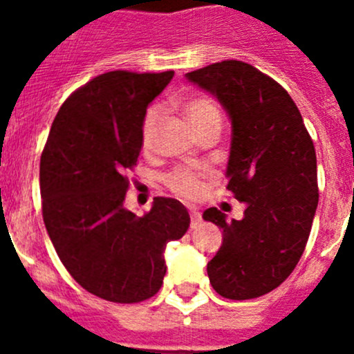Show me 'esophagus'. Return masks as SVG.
Instances as JSON below:
<instances>
[{
  "label": "esophagus",
  "instance_id": "esophagus-1",
  "mask_svg": "<svg viewBox=\"0 0 354 354\" xmlns=\"http://www.w3.org/2000/svg\"><path fill=\"white\" fill-rule=\"evenodd\" d=\"M190 217H192V227H198L200 224H202V216H200V212L198 210H194L192 209L190 210Z\"/></svg>",
  "mask_w": 354,
  "mask_h": 354
}]
</instances>
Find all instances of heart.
<instances>
[{
    "label": "heart",
    "mask_w": 354,
    "mask_h": 354,
    "mask_svg": "<svg viewBox=\"0 0 354 354\" xmlns=\"http://www.w3.org/2000/svg\"><path fill=\"white\" fill-rule=\"evenodd\" d=\"M183 113L197 135L207 133V131H221V127H223L221 109L217 108L212 99L205 97V95H195V97L187 99L183 104ZM159 121L160 108L152 106L145 113L144 123H142V147H144V151H151L152 145H154ZM166 185L174 194L187 198L197 197L202 192L198 174L190 169H185V167L171 171L166 176Z\"/></svg>",
    "instance_id": "heart-1"
}]
</instances>
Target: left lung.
<instances>
[{"mask_svg":"<svg viewBox=\"0 0 354 354\" xmlns=\"http://www.w3.org/2000/svg\"><path fill=\"white\" fill-rule=\"evenodd\" d=\"M187 80L230 114L226 188L245 203L241 221L216 207L203 212L223 230L207 274L224 298H259L288 279L308 241L319 203L315 147L288 92L248 63H214Z\"/></svg>","mask_w":354,"mask_h":354,"instance_id":"8db88e82","label":"left lung"}]
</instances>
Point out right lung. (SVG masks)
Listing matches in <instances>:
<instances>
[{
    "instance_id": "1",
    "label": "right lung",
    "mask_w": 354,
    "mask_h": 354,
    "mask_svg": "<svg viewBox=\"0 0 354 354\" xmlns=\"http://www.w3.org/2000/svg\"><path fill=\"white\" fill-rule=\"evenodd\" d=\"M173 75L116 70L92 78L63 102L41 156L42 217L56 253L82 288L113 303L154 296L166 245L190 226L174 198L156 197L144 217L124 209L147 106Z\"/></svg>"
}]
</instances>
